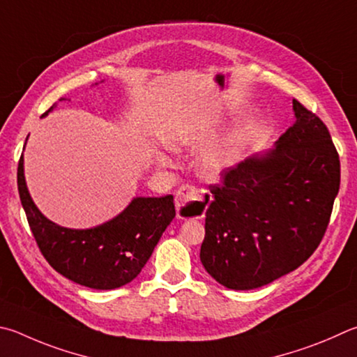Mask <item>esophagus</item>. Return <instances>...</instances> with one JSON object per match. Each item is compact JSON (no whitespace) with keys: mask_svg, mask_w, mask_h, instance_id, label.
I'll use <instances>...</instances> for the list:
<instances>
[{"mask_svg":"<svg viewBox=\"0 0 357 357\" xmlns=\"http://www.w3.org/2000/svg\"><path fill=\"white\" fill-rule=\"evenodd\" d=\"M212 201V197L209 193L199 192L197 187L193 185H181L179 190L176 192V199H174V204H176V211L181 217L187 218H198L203 217L207 207H209Z\"/></svg>","mask_w":357,"mask_h":357,"instance_id":"esophagus-1","label":"esophagus"}]
</instances>
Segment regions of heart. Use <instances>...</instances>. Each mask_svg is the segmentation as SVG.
I'll return each mask as SVG.
<instances>
[{"label": "heart", "instance_id": "obj_1", "mask_svg": "<svg viewBox=\"0 0 357 357\" xmlns=\"http://www.w3.org/2000/svg\"><path fill=\"white\" fill-rule=\"evenodd\" d=\"M218 121L211 119H198L190 120L173 129V131L167 135V144L172 150H198L207 142H211L215 137L218 132ZM242 148V139L237 135L225 139L218 142L217 145L209 148L203 156L199 158L198 162V170L204 178L212 179L222 174L226 168L232 165V162L236 160ZM156 160L159 164H170L164 151H156Z\"/></svg>", "mask_w": 357, "mask_h": 357}]
</instances>
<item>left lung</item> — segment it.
Here are the masks:
<instances>
[{
  "label": "left lung",
  "mask_w": 357,
  "mask_h": 357,
  "mask_svg": "<svg viewBox=\"0 0 357 357\" xmlns=\"http://www.w3.org/2000/svg\"><path fill=\"white\" fill-rule=\"evenodd\" d=\"M295 123L270 151L252 154L211 185L199 259L213 280L251 290L312 256L340 187V160L325 123L291 101Z\"/></svg>",
  "instance_id": "obj_1"
}]
</instances>
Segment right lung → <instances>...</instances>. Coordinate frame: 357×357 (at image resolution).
Here are the masks:
<instances>
[{"label":"right lung","mask_w":357,"mask_h":357,"mask_svg":"<svg viewBox=\"0 0 357 357\" xmlns=\"http://www.w3.org/2000/svg\"><path fill=\"white\" fill-rule=\"evenodd\" d=\"M63 100L67 98L59 101ZM54 107L51 106L42 116ZM17 184L29 228L43 257L67 280L96 290H112L131 282L176 215L173 195L137 197L106 223L89 229H70L51 222L34 204L24 179L23 154L18 162Z\"/></svg>","instance_id":"add662e5"}]
</instances>
